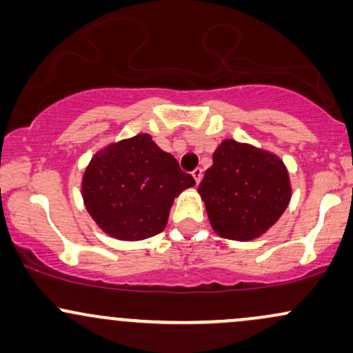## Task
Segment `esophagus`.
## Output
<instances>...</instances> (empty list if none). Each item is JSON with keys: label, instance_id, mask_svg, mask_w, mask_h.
Listing matches in <instances>:
<instances>
[{"label": "esophagus", "instance_id": "34e87169", "mask_svg": "<svg viewBox=\"0 0 353 353\" xmlns=\"http://www.w3.org/2000/svg\"><path fill=\"white\" fill-rule=\"evenodd\" d=\"M192 177H194V181H196V184L199 185V182H201V179H202V169L201 168H196L192 171Z\"/></svg>", "mask_w": 353, "mask_h": 353}]
</instances>
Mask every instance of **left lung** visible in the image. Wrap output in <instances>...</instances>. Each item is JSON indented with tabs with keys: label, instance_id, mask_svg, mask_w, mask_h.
I'll list each match as a JSON object with an SVG mask.
<instances>
[{
	"label": "left lung",
	"instance_id": "8db88e82",
	"mask_svg": "<svg viewBox=\"0 0 353 353\" xmlns=\"http://www.w3.org/2000/svg\"><path fill=\"white\" fill-rule=\"evenodd\" d=\"M199 189L217 236L247 242L281 219L292 197L289 171L277 154L224 139L212 154Z\"/></svg>",
	"mask_w": 353,
	"mask_h": 353
}]
</instances>
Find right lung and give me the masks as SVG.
Instances as JSON below:
<instances>
[{"label": "right lung", "instance_id": "1", "mask_svg": "<svg viewBox=\"0 0 353 353\" xmlns=\"http://www.w3.org/2000/svg\"><path fill=\"white\" fill-rule=\"evenodd\" d=\"M192 185L196 181L176 157L139 132L96 151L84 169L81 196L104 234L136 242L163 232L174 199Z\"/></svg>", "mask_w": 353, "mask_h": 353}]
</instances>
